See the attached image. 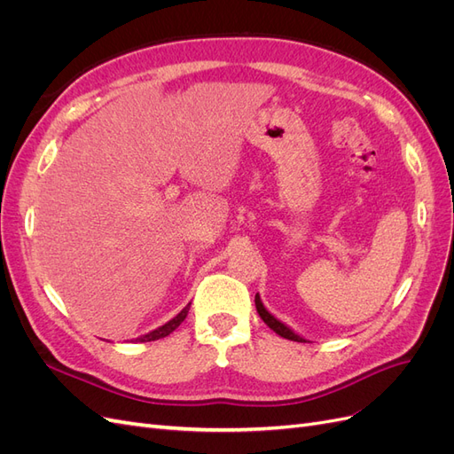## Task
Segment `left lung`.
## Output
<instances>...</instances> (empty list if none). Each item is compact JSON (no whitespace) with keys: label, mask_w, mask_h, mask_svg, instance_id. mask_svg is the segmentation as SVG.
Instances as JSON below:
<instances>
[{"label":"left lung","mask_w":454,"mask_h":454,"mask_svg":"<svg viewBox=\"0 0 454 454\" xmlns=\"http://www.w3.org/2000/svg\"><path fill=\"white\" fill-rule=\"evenodd\" d=\"M255 309H257V312H259V316H261V320H263L274 333H278L280 337H284V339H290V340H297V342H309L305 337H301V335H297L292 327H287L286 324H282L280 320H277L274 318V316L265 309V305L261 303V297H259V294L255 295Z\"/></svg>","instance_id":"left-lung-1"}]
</instances>
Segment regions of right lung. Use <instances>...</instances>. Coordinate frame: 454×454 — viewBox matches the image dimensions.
<instances>
[{
    "label": "right lung",
    "instance_id": "1",
    "mask_svg": "<svg viewBox=\"0 0 454 454\" xmlns=\"http://www.w3.org/2000/svg\"><path fill=\"white\" fill-rule=\"evenodd\" d=\"M189 307H191V303H189L180 314H176L170 322H167L164 325L153 329V332H149V333H145V335H140L136 340H138V342H147V340H157V339H162V337L170 335V333L174 332V329L185 320V316H187V312H189Z\"/></svg>",
    "mask_w": 454,
    "mask_h": 454
}]
</instances>
